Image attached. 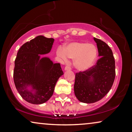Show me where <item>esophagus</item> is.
Instances as JSON below:
<instances>
[{"label":"esophagus","mask_w":132,"mask_h":132,"mask_svg":"<svg viewBox=\"0 0 132 132\" xmlns=\"http://www.w3.org/2000/svg\"><path fill=\"white\" fill-rule=\"evenodd\" d=\"M71 69V68L70 66L67 65L65 67V71H67V70H70Z\"/></svg>","instance_id":"esophagus-1"}]
</instances>
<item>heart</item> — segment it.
Here are the masks:
<instances>
[{
	"instance_id": "heart-1",
	"label": "heart",
	"mask_w": 132,
	"mask_h": 132,
	"mask_svg": "<svg viewBox=\"0 0 132 132\" xmlns=\"http://www.w3.org/2000/svg\"><path fill=\"white\" fill-rule=\"evenodd\" d=\"M57 54L63 60L68 57L75 59V66L79 71H85L94 64L97 56V50L94 45L84 42L74 41L59 48Z\"/></svg>"
}]
</instances>
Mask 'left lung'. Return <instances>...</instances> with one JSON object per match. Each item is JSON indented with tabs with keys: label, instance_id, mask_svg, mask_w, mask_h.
<instances>
[{
	"label": "left lung",
	"instance_id": "8db88e82",
	"mask_svg": "<svg viewBox=\"0 0 132 132\" xmlns=\"http://www.w3.org/2000/svg\"><path fill=\"white\" fill-rule=\"evenodd\" d=\"M98 56L96 64L84 71L76 73L74 91L81 102L93 103L103 98L111 89L115 77V63L109 46L94 38Z\"/></svg>",
	"mask_w": 132,
	"mask_h": 132
}]
</instances>
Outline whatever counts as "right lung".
<instances>
[{"mask_svg":"<svg viewBox=\"0 0 132 132\" xmlns=\"http://www.w3.org/2000/svg\"><path fill=\"white\" fill-rule=\"evenodd\" d=\"M53 42V38L39 35L24 43L17 52L14 82L20 95L30 103L39 104L49 100L64 74L59 63L53 64L48 57L39 59V55L49 53ZM28 86L32 89L28 90Z\"/></svg>","mask_w":132,"mask_h":132,"instance_id":"obj_1","label":"right lung"}]
</instances>
